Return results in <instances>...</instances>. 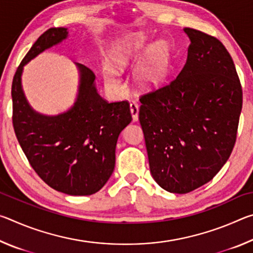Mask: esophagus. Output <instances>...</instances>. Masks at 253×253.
I'll return each instance as SVG.
<instances>
[{"label":"esophagus","mask_w":253,"mask_h":253,"mask_svg":"<svg viewBox=\"0 0 253 253\" xmlns=\"http://www.w3.org/2000/svg\"><path fill=\"white\" fill-rule=\"evenodd\" d=\"M130 113H131V117L132 121L137 122L138 121V114H139V106L136 101H131L130 102Z\"/></svg>","instance_id":"34e87169"}]
</instances>
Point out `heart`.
I'll return each instance as SVG.
<instances>
[{"label": "heart", "instance_id": "b5f03b06", "mask_svg": "<svg viewBox=\"0 0 253 253\" xmlns=\"http://www.w3.org/2000/svg\"><path fill=\"white\" fill-rule=\"evenodd\" d=\"M137 63L134 70L135 84L144 90H152L168 75L170 63L169 44L165 41L151 43L145 33H130L114 46L110 52V62L102 68L105 84L113 90L123 89L118 69Z\"/></svg>", "mask_w": 253, "mask_h": 253}]
</instances>
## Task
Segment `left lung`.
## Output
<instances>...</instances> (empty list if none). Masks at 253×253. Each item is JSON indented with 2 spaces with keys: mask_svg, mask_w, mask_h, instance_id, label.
Returning <instances> with one entry per match:
<instances>
[{
  "mask_svg": "<svg viewBox=\"0 0 253 253\" xmlns=\"http://www.w3.org/2000/svg\"><path fill=\"white\" fill-rule=\"evenodd\" d=\"M187 59L176 79L140 97L153 178L185 194L215 176L232 153L242 109L233 60L216 38L184 28Z\"/></svg>",
  "mask_w": 253,
  "mask_h": 253,
  "instance_id": "1",
  "label": "left lung"
}]
</instances>
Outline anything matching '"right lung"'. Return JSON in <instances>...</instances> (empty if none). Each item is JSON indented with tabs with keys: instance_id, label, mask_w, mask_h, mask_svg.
<instances>
[{
	"instance_id": "add662e5",
	"label": "right lung",
	"mask_w": 253,
	"mask_h": 253,
	"mask_svg": "<svg viewBox=\"0 0 253 253\" xmlns=\"http://www.w3.org/2000/svg\"><path fill=\"white\" fill-rule=\"evenodd\" d=\"M67 38V28L46 30L21 62L12 83L13 127L29 163L50 187L68 195H91L114 172L118 136L131 114L128 101L102 99L95 74L81 63H76L79 87L71 108L48 116L30 106L22 88L24 66Z\"/></svg>"
}]
</instances>
